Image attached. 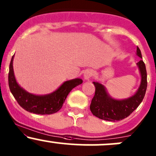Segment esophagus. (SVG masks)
Returning <instances> with one entry per match:
<instances>
[{
	"label": "esophagus",
	"mask_w": 156,
	"mask_h": 156,
	"mask_svg": "<svg viewBox=\"0 0 156 156\" xmlns=\"http://www.w3.org/2000/svg\"><path fill=\"white\" fill-rule=\"evenodd\" d=\"M92 75H93V71L90 69H87L83 73V78L86 81H88V80L90 79Z\"/></svg>",
	"instance_id": "34e87169"
}]
</instances>
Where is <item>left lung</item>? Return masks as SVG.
I'll list each match as a JSON object with an SVG mask.
<instances>
[{"label": "left lung", "mask_w": 156, "mask_h": 156, "mask_svg": "<svg viewBox=\"0 0 156 156\" xmlns=\"http://www.w3.org/2000/svg\"><path fill=\"white\" fill-rule=\"evenodd\" d=\"M136 55L142 59L141 52L138 47H137ZM137 66L140 74V86L133 96L127 99H116L111 97L104 85L97 81H93L96 91L90 106L93 115L104 120H122L129 117L140 105L147 90V75L143 60L137 62Z\"/></svg>", "instance_id": "1"}]
</instances>
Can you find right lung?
Returning <instances> with one entry per match:
<instances>
[{"label": "right lung", "mask_w": 156, "mask_h": 156, "mask_svg": "<svg viewBox=\"0 0 156 156\" xmlns=\"http://www.w3.org/2000/svg\"><path fill=\"white\" fill-rule=\"evenodd\" d=\"M13 58L14 55L11 59L8 75L9 90L19 105L28 112L42 115L55 114L62 108L70 91L83 83L81 78H75L63 82L49 94H33L26 91L16 81L13 71Z\"/></svg>", "instance_id": "1"}]
</instances>
